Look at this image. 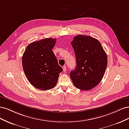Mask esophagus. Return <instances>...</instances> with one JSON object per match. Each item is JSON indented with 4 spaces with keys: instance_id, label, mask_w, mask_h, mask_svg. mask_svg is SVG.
Returning a JSON list of instances; mask_svg holds the SVG:
<instances>
[{
    "instance_id": "esophagus-1",
    "label": "esophagus",
    "mask_w": 129,
    "mask_h": 129,
    "mask_svg": "<svg viewBox=\"0 0 129 129\" xmlns=\"http://www.w3.org/2000/svg\"><path fill=\"white\" fill-rule=\"evenodd\" d=\"M62 69H63V71L64 72H66V66H64L63 67H62Z\"/></svg>"
}]
</instances>
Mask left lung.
Wrapping results in <instances>:
<instances>
[{"label":"left lung","mask_w":129,"mask_h":129,"mask_svg":"<svg viewBox=\"0 0 129 129\" xmlns=\"http://www.w3.org/2000/svg\"><path fill=\"white\" fill-rule=\"evenodd\" d=\"M75 54L76 67L70 73L76 88L88 90L96 87L104 76L108 58L101 43L90 36L78 35L71 42Z\"/></svg>","instance_id":"left-lung-1"}]
</instances>
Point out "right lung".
Instances as JSON below:
<instances>
[{
  "label": "right lung",
  "instance_id": "obj_1",
  "mask_svg": "<svg viewBox=\"0 0 129 129\" xmlns=\"http://www.w3.org/2000/svg\"><path fill=\"white\" fill-rule=\"evenodd\" d=\"M56 39L45 38L30 43L22 57L24 72L34 87L46 90L55 86L62 68L52 49Z\"/></svg>",
  "mask_w": 129,
  "mask_h": 129
}]
</instances>
